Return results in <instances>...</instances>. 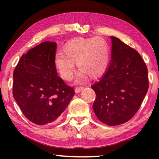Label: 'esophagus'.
Returning a JSON list of instances; mask_svg holds the SVG:
<instances>
[{
    "mask_svg": "<svg viewBox=\"0 0 159 159\" xmlns=\"http://www.w3.org/2000/svg\"><path fill=\"white\" fill-rule=\"evenodd\" d=\"M83 89H84V88H82V87L76 88V89H75V93H79L81 92V91H83Z\"/></svg>",
    "mask_w": 159,
    "mask_h": 159,
    "instance_id": "esophagus-1",
    "label": "esophagus"
}]
</instances>
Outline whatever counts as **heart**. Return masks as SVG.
I'll use <instances>...</instances> for the list:
<instances>
[{"label": "heart", "mask_w": 159, "mask_h": 159, "mask_svg": "<svg viewBox=\"0 0 159 159\" xmlns=\"http://www.w3.org/2000/svg\"><path fill=\"white\" fill-rule=\"evenodd\" d=\"M109 45L103 38H76L64 45L63 54L55 55L54 64L64 80L72 79L76 64L81 71L76 79L79 83L88 76L93 79L103 76L109 66Z\"/></svg>", "instance_id": "heart-1"}]
</instances>
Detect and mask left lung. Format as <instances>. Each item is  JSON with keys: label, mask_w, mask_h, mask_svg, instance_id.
<instances>
[{"label": "left lung", "mask_w": 159, "mask_h": 159, "mask_svg": "<svg viewBox=\"0 0 159 159\" xmlns=\"http://www.w3.org/2000/svg\"><path fill=\"white\" fill-rule=\"evenodd\" d=\"M108 69L91 85L96 93L93 109L108 125L127 122L138 111L149 88L148 70L140 55L116 37L111 36Z\"/></svg>", "instance_id": "left-lung-1"}]
</instances>
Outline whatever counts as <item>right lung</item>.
<instances>
[{"label":"right lung","mask_w":159,"mask_h":159,"mask_svg":"<svg viewBox=\"0 0 159 159\" xmlns=\"http://www.w3.org/2000/svg\"><path fill=\"white\" fill-rule=\"evenodd\" d=\"M57 43L45 41L24 54L13 74V97L26 118L36 125L55 121L74 96L57 76Z\"/></svg>","instance_id":"add662e5"}]
</instances>
